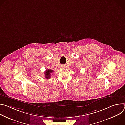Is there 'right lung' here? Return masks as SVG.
<instances>
[{
    "label": "right lung",
    "instance_id": "right-lung-1",
    "mask_svg": "<svg viewBox=\"0 0 125 125\" xmlns=\"http://www.w3.org/2000/svg\"><path fill=\"white\" fill-rule=\"evenodd\" d=\"M53 72V71L52 70H49V69H47L45 71L44 74H45V78L47 79H49L50 78V74Z\"/></svg>",
    "mask_w": 125,
    "mask_h": 125
}]
</instances>
